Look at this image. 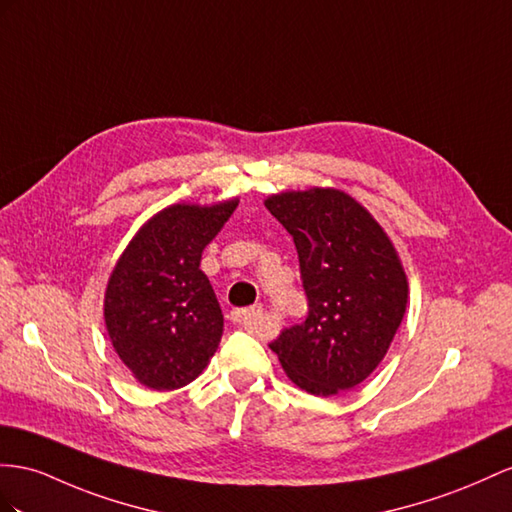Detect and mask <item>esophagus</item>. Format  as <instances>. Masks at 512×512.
<instances>
[{
	"mask_svg": "<svg viewBox=\"0 0 512 512\" xmlns=\"http://www.w3.org/2000/svg\"><path fill=\"white\" fill-rule=\"evenodd\" d=\"M261 316H264V309H261V305L242 307V309H233V311H231V320H233L235 324L244 326L246 331L257 329V322H259Z\"/></svg>",
	"mask_w": 512,
	"mask_h": 512,
	"instance_id": "34e87169",
	"label": "esophagus"
}]
</instances>
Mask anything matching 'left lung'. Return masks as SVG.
<instances>
[{
    "label": "left lung",
    "instance_id": "8db88e82",
    "mask_svg": "<svg viewBox=\"0 0 512 512\" xmlns=\"http://www.w3.org/2000/svg\"><path fill=\"white\" fill-rule=\"evenodd\" d=\"M268 212L294 238L309 313L270 344L292 383L335 396L363 383L387 355L409 283L383 227L333 188L281 192Z\"/></svg>",
    "mask_w": 512,
    "mask_h": 512
}]
</instances>
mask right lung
I'll return each instance as SVG.
<instances>
[{
    "mask_svg": "<svg viewBox=\"0 0 512 512\" xmlns=\"http://www.w3.org/2000/svg\"><path fill=\"white\" fill-rule=\"evenodd\" d=\"M238 207L177 203L142 225L110 274L103 316L116 355L149 389H179L220 344L222 311L201 255Z\"/></svg>",
    "mask_w": 512,
    "mask_h": 512,
    "instance_id": "right-lung-1",
    "label": "right lung"
}]
</instances>
